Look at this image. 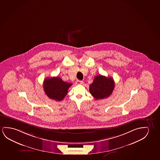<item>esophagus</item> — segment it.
Returning <instances> with one entry per match:
<instances>
[{
	"mask_svg": "<svg viewBox=\"0 0 160 160\" xmlns=\"http://www.w3.org/2000/svg\"><path fill=\"white\" fill-rule=\"evenodd\" d=\"M76 83L77 84H81L83 83V82L80 81V80H77L76 81Z\"/></svg>",
	"mask_w": 160,
	"mask_h": 160,
	"instance_id": "obj_1",
	"label": "esophagus"
}]
</instances>
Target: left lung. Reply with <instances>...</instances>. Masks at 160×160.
<instances>
[{
	"mask_svg": "<svg viewBox=\"0 0 160 160\" xmlns=\"http://www.w3.org/2000/svg\"><path fill=\"white\" fill-rule=\"evenodd\" d=\"M114 87V81L112 77L98 75L89 86V92L96 100L102 99L111 95Z\"/></svg>",
	"mask_w": 160,
	"mask_h": 160,
	"instance_id": "obj_1",
	"label": "left lung"
}]
</instances>
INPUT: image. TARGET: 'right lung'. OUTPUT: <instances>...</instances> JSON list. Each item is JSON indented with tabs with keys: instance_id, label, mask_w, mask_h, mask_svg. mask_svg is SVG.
<instances>
[{
	"instance_id": "1",
	"label": "right lung",
	"mask_w": 160,
	"mask_h": 160,
	"mask_svg": "<svg viewBox=\"0 0 160 160\" xmlns=\"http://www.w3.org/2000/svg\"><path fill=\"white\" fill-rule=\"evenodd\" d=\"M72 85L62 81L60 77L46 78L43 81V89L48 98L61 101L67 95L68 89Z\"/></svg>"
}]
</instances>
